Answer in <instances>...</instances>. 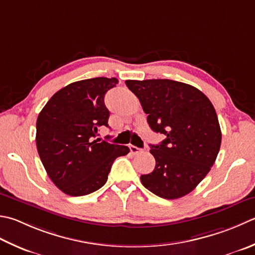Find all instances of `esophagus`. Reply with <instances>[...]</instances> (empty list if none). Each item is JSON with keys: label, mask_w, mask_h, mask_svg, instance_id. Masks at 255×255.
I'll return each instance as SVG.
<instances>
[{"label": "esophagus", "mask_w": 255, "mask_h": 255, "mask_svg": "<svg viewBox=\"0 0 255 255\" xmlns=\"http://www.w3.org/2000/svg\"><path fill=\"white\" fill-rule=\"evenodd\" d=\"M129 149H130L131 153H133V154H137V153L142 152V149L141 148H138L136 146H133V144H129Z\"/></svg>", "instance_id": "1"}]
</instances>
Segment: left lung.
I'll list each match as a JSON object with an SVG mask.
<instances>
[{
    "instance_id": "8db88e82",
    "label": "left lung",
    "mask_w": 255,
    "mask_h": 255,
    "mask_svg": "<svg viewBox=\"0 0 255 255\" xmlns=\"http://www.w3.org/2000/svg\"><path fill=\"white\" fill-rule=\"evenodd\" d=\"M153 131L166 139L150 144L153 171L140 177L156 196L173 200L191 192L210 171L221 146L213 105L198 88L170 79L126 81Z\"/></svg>"
}]
</instances>
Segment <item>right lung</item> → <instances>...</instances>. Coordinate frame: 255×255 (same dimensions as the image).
I'll return each mask as SVG.
<instances>
[{
  "label": "right lung",
  "mask_w": 255,
  "mask_h": 255,
  "mask_svg": "<svg viewBox=\"0 0 255 255\" xmlns=\"http://www.w3.org/2000/svg\"><path fill=\"white\" fill-rule=\"evenodd\" d=\"M117 84L115 77L72 83L55 93L38 115L39 158L55 186L68 196L101 189L115 159L129 152L127 146L93 140L99 127H109L104 97Z\"/></svg>",
  "instance_id": "right-lung-1"
}]
</instances>
